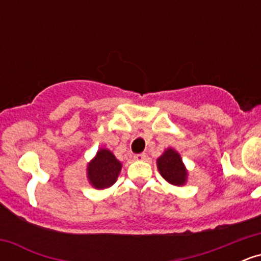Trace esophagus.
I'll list each match as a JSON object with an SVG mask.
<instances>
[{"mask_svg": "<svg viewBox=\"0 0 261 261\" xmlns=\"http://www.w3.org/2000/svg\"><path fill=\"white\" fill-rule=\"evenodd\" d=\"M134 158L136 161H145L146 160V153H140V154H135Z\"/></svg>", "mask_w": 261, "mask_h": 261, "instance_id": "1", "label": "esophagus"}]
</instances>
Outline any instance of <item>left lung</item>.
<instances>
[{
	"mask_svg": "<svg viewBox=\"0 0 261 261\" xmlns=\"http://www.w3.org/2000/svg\"><path fill=\"white\" fill-rule=\"evenodd\" d=\"M157 167L161 175L169 184L181 187L187 182L188 170L182 163L180 154L173 148H167L157 160Z\"/></svg>",
	"mask_w": 261,
	"mask_h": 261,
	"instance_id": "8db88e82",
	"label": "left lung"
}]
</instances>
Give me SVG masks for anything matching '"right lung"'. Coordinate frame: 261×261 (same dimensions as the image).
<instances>
[{"mask_svg":"<svg viewBox=\"0 0 261 261\" xmlns=\"http://www.w3.org/2000/svg\"><path fill=\"white\" fill-rule=\"evenodd\" d=\"M122 164L109 149L100 148L87 166V178L93 188L107 189L116 181Z\"/></svg>","mask_w":261,"mask_h":261,"instance_id":"add662e5","label":"right lung"}]
</instances>
